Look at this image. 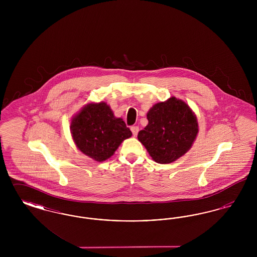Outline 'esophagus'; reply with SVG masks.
<instances>
[{"mask_svg":"<svg viewBox=\"0 0 257 257\" xmlns=\"http://www.w3.org/2000/svg\"><path fill=\"white\" fill-rule=\"evenodd\" d=\"M131 131H132V133H133V136L137 137V135L139 133V127H138V126H132V127H131Z\"/></svg>","mask_w":257,"mask_h":257,"instance_id":"esophagus-1","label":"esophagus"}]
</instances>
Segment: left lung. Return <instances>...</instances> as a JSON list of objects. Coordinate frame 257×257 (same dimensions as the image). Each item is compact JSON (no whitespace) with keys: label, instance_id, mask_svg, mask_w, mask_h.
Returning a JSON list of instances; mask_svg holds the SVG:
<instances>
[{"label":"left lung","instance_id":"left-lung-1","mask_svg":"<svg viewBox=\"0 0 257 257\" xmlns=\"http://www.w3.org/2000/svg\"><path fill=\"white\" fill-rule=\"evenodd\" d=\"M148 124L138 140L156 163L170 164L193 147L198 133L196 113L183 100L171 96L156 103L147 114Z\"/></svg>","mask_w":257,"mask_h":257}]
</instances>
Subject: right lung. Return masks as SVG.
Here are the masks:
<instances>
[{
  "label": "right lung",
  "mask_w": 257,
  "mask_h": 257,
  "mask_svg": "<svg viewBox=\"0 0 257 257\" xmlns=\"http://www.w3.org/2000/svg\"><path fill=\"white\" fill-rule=\"evenodd\" d=\"M70 132L77 148L96 162L113 155L132 132L122 118L115 117L106 102L86 104L71 119Z\"/></svg>",
  "instance_id": "right-lung-1"
}]
</instances>
